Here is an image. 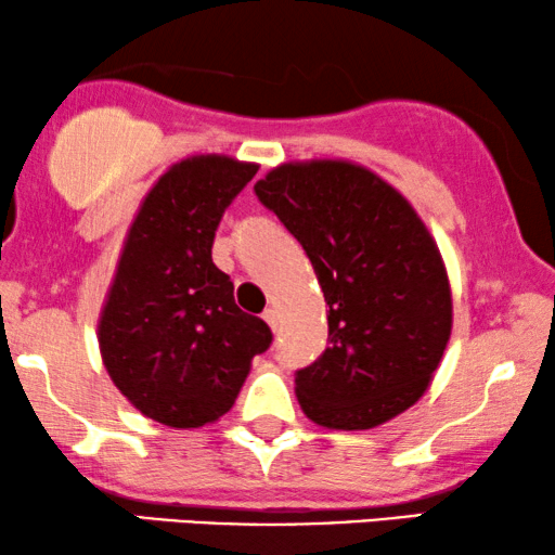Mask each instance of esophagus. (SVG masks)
Masks as SVG:
<instances>
[{"label": "esophagus", "mask_w": 555, "mask_h": 555, "mask_svg": "<svg viewBox=\"0 0 555 555\" xmlns=\"http://www.w3.org/2000/svg\"><path fill=\"white\" fill-rule=\"evenodd\" d=\"M262 318H264V323H268L272 331H278V328H280V315H278V310H275V308H268V310H264Z\"/></svg>", "instance_id": "esophagus-1"}]
</instances>
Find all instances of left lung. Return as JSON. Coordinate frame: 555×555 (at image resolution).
I'll use <instances>...</instances> for the list:
<instances>
[{"label": "left lung", "instance_id": "obj_1", "mask_svg": "<svg viewBox=\"0 0 555 555\" xmlns=\"http://www.w3.org/2000/svg\"><path fill=\"white\" fill-rule=\"evenodd\" d=\"M300 242L328 302V348L295 371L310 420L371 429L427 391L452 331L447 272L397 189L346 162L285 164L255 184Z\"/></svg>", "mask_w": 555, "mask_h": 555}]
</instances>
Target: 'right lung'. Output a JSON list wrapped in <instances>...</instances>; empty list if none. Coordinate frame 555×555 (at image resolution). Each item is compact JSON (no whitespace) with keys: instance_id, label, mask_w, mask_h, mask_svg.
<instances>
[{"instance_id":"obj_1","label":"right lung","mask_w":555,"mask_h":555,"mask_svg":"<svg viewBox=\"0 0 555 555\" xmlns=\"http://www.w3.org/2000/svg\"><path fill=\"white\" fill-rule=\"evenodd\" d=\"M257 173L230 156L171 166L143 199L105 300L98 340L120 393L141 414L189 429L227 414L249 361L272 344L211 262L224 209Z\"/></svg>"}]
</instances>
